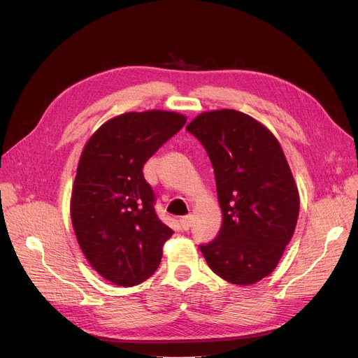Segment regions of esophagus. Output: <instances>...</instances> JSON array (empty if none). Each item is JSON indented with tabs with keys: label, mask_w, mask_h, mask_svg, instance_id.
Returning <instances> with one entry per match:
<instances>
[{
	"label": "esophagus",
	"mask_w": 358,
	"mask_h": 358,
	"mask_svg": "<svg viewBox=\"0 0 358 358\" xmlns=\"http://www.w3.org/2000/svg\"><path fill=\"white\" fill-rule=\"evenodd\" d=\"M179 222H180V227H182V230H189V227H191V224H192V221H191V216H182V218L179 220Z\"/></svg>",
	"instance_id": "34e87169"
}]
</instances>
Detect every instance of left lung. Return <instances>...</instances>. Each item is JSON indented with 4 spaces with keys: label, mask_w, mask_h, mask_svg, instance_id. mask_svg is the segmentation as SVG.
Here are the masks:
<instances>
[{
    "label": "left lung",
    "mask_w": 358,
    "mask_h": 358,
    "mask_svg": "<svg viewBox=\"0 0 358 358\" xmlns=\"http://www.w3.org/2000/svg\"><path fill=\"white\" fill-rule=\"evenodd\" d=\"M187 131L208 152L222 210L218 236L200 251L227 282L255 284L273 272L297 224L299 192L282 149L237 110L201 113Z\"/></svg>",
    "instance_id": "left-lung-1"
}]
</instances>
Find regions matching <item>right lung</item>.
Returning <instances> with one entry per match:
<instances>
[{"instance_id": "1", "label": "right lung", "mask_w": 358, "mask_h": 358, "mask_svg": "<svg viewBox=\"0 0 358 358\" xmlns=\"http://www.w3.org/2000/svg\"><path fill=\"white\" fill-rule=\"evenodd\" d=\"M175 112L124 113L86 143L71 194V222L82 252L104 279L142 284L161 263L173 230L155 212L145 162L185 125Z\"/></svg>"}]
</instances>
